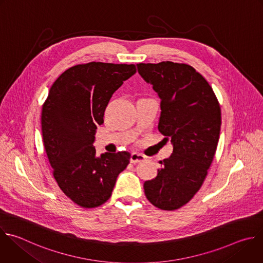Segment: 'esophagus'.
Returning a JSON list of instances; mask_svg holds the SVG:
<instances>
[{
    "label": "esophagus",
    "mask_w": 263,
    "mask_h": 263,
    "mask_svg": "<svg viewBox=\"0 0 263 263\" xmlns=\"http://www.w3.org/2000/svg\"><path fill=\"white\" fill-rule=\"evenodd\" d=\"M145 159V157L143 156V155H141V154H138V153H132L131 154V163H133V164H136V163H138V162H141V161H143Z\"/></svg>",
    "instance_id": "obj_1"
}]
</instances>
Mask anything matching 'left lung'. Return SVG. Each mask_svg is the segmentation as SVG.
Returning a JSON list of instances; mask_svg holds the SVG:
<instances>
[{"label":"left lung","instance_id":"8db88e82","mask_svg":"<svg viewBox=\"0 0 263 263\" xmlns=\"http://www.w3.org/2000/svg\"><path fill=\"white\" fill-rule=\"evenodd\" d=\"M137 70L161 100L158 130L173 146L157 177L144 182V193L156 208L174 211L203 184L219 141L220 105L212 86L190 65L140 63Z\"/></svg>","mask_w":263,"mask_h":263}]
</instances>
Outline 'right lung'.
<instances>
[{"label":"right lung","mask_w":263,"mask_h":263,"mask_svg":"<svg viewBox=\"0 0 263 263\" xmlns=\"http://www.w3.org/2000/svg\"><path fill=\"white\" fill-rule=\"evenodd\" d=\"M135 73L132 64L73 66L53 82L42 106V136L53 177L61 190L82 208L106 202L130 162L128 152L98 157L93 143L111 96Z\"/></svg>","instance_id":"add662e5"}]
</instances>
